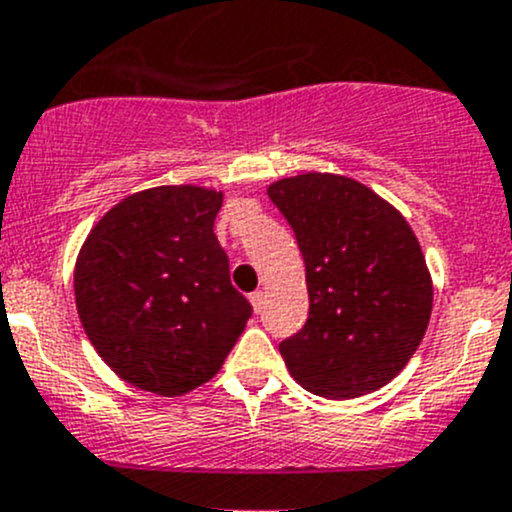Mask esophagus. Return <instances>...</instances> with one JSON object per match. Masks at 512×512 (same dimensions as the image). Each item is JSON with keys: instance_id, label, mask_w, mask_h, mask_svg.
Wrapping results in <instances>:
<instances>
[{"instance_id": "34e87169", "label": "esophagus", "mask_w": 512, "mask_h": 512, "mask_svg": "<svg viewBox=\"0 0 512 512\" xmlns=\"http://www.w3.org/2000/svg\"><path fill=\"white\" fill-rule=\"evenodd\" d=\"M249 300H251V305H254L256 313H261V308H263V291H254V293L249 295Z\"/></svg>"}]
</instances>
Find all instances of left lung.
I'll return each mask as SVG.
<instances>
[{"label": "left lung", "mask_w": 512, "mask_h": 512, "mask_svg": "<svg viewBox=\"0 0 512 512\" xmlns=\"http://www.w3.org/2000/svg\"><path fill=\"white\" fill-rule=\"evenodd\" d=\"M268 197L291 224L310 298L303 328L278 345L288 372L328 399L384 387L412 360L434 300L407 219L340 175L281 179Z\"/></svg>", "instance_id": "1"}]
</instances>
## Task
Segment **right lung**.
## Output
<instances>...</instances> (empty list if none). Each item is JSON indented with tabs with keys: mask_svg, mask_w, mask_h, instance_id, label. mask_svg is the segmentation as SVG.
Segmentation results:
<instances>
[{
	"mask_svg": "<svg viewBox=\"0 0 512 512\" xmlns=\"http://www.w3.org/2000/svg\"><path fill=\"white\" fill-rule=\"evenodd\" d=\"M221 192L155 187L93 226L73 273L88 340L125 382L175 397L212 379L254 308L214 234Z\"/></svg>",
	"mask_w": 512,
	"mask_h": 512,
	"instance_id": "1",
	"label": "right lung"
}]
</instances>
